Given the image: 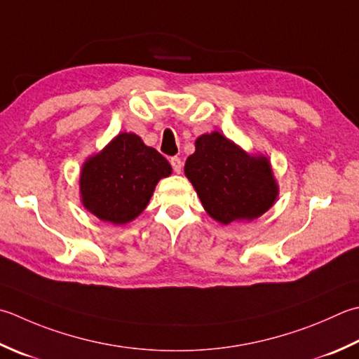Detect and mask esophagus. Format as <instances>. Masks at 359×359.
Instances as JSON below:
<instances>
[{"label":"esophagus","mask_w":359,"mask_h":359,"mask_svg":"<svg viewBox=\"0 0 359 359\" xmlns=\"http://www.w3.org/2000/svg\"><path fill=\"white\" fill-rule=\"evenodd\" d=\"M171 166H172V170H174V172H177V174H180V171H182V168H184V163H182V160H180L179 157H172V158H171Z\"/></svg>","instance_id":"obj_1"}]
</instances>
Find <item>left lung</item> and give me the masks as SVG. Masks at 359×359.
<instances>
[{"label": "left lung", "mask_w": 359, "mask_h": 359, "mask_svg": "<svg viewBox=\"0 0 359 359\" xmlns=\"http://www.w3.org/2000/svg\"><path fill=\"white\" fill-rule=\"evenodd\" d=\"M194 146L184 171L215 221H254L276 203L278 184L263 154L245 152L217 130L198 137Z\"/></svg>", "instance_id": "1"}]
</instances>
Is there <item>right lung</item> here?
I'll list each match as a JSON object with an SVG mask.
<instances>
[{
	"mask_svg": "<svg viewBox=\"0 0 359 359\" xmlns=\"http://www.w3.org/2000/svg\"><path fill=\"white\" fill-rule=\"evenodd\" d=\"M171 172L170 161L137 133L121 132L83 161L81 202L97 219L124 226L143 213L158 180Z\"/></svg>",
	"mask_w": 359,
	"mask_h": 359,
	"instance_id": "1",
	"label": "right lung"
}]
</instances>
